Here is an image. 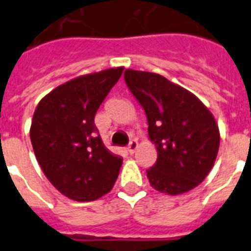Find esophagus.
Wrapping results in <instances>:
<instances>
[{
    "label": "esophagus",
    "mask_w": 251,
    "mask_h": 251,
    "mask_svg": "<svg viewBox=\"0 0 251 251\" xmlns=\"http://www.w3.org/2000/svg\"><path fill=\"white\" fill-rule=\"evenodd\" d=\"M136 148H138V142H136L135 139L130 140L129 146H127V152H129L130 154H132L136 151Z\"/></svg>",
    "instance_id": "34e87169"
}]
</instances>
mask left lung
I'll list each match as a JSON object with an SVG mask.
<instances>
[{"label":"left lung","mask_w":251,"mask_h":251,"mask_svg":"<svg viewBox=\"0 0 251 251\" xmlns=\"http://www.w3.org/2000/svg\"><path fill=\"white\" fill-rule=\"evenodd\" d=\"M125 82L143 107L157 161L147 170L151 185L168 195L197 187L214 166L219 129L199 98L157 73L125 71Z\"/></svg>","instance_id":"1"}]
</instances>
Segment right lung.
I'll use <instances>...</instances> for the list:
<instances>
[{"label": "right lung", "instance_id": "1", "mask_svg": "<svg viewBox=\"0 0 251 251\" xmlns=\"http://www.w3.org/2000/svg\"><path fill=\"white\" fill-rule=\"evenodd\" d=\"M124 68L77 77L41 99L30 142L46 178L64 196L94 201L112 189L122 158L103 144L94 117Z\"/></svg>", "mask_w": 251, "mask_h": 251}]
</instances>
